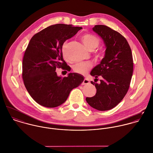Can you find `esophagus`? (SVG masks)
I'll return each instance as SVG.
<instances>
[{
  "instance_id": "34e87169",
  "label": "esophagus",
  "mask_w": 153,
  "mask_h": 153,
  "mask_svg": "<svg viewBox=\"0 0 153 153\" xmlns=\"http://www.w3.org/2000/svg\"><path fill=\"white\" fill-rule=\"evenodd\" d=\"M88 83H89V80L88 79H85L82 83V85H86V84H88Z\"/></svg>"
}]
</instances>
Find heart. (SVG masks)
Wrapping results in <instances>:
<instances>
[{
  "mask_svg": "<svg viewBox=\"0 0 153 153\" xmlns=\"http://www.w3.org/2000/svg\"><path fill=\"white\" fill-rule=\"evenodd\" d=\"M82 41L85 46L89 50H94L97 48L100 43L99 39L91 33H85L82 36ZM66 44H64L62 46V53L64 54ZM91 64L89 62H78L74 65L73 67V71L78 74H84L90 69Z\"/></svg>",
  "mask_w": 153,
  "mask_h": 153,
  "instance_id": "heart-1",
  "label": "heart"
}]
</instances>
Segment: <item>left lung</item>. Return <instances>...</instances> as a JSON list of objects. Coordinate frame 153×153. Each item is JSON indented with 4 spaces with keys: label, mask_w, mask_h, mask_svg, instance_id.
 Here are the masks:
<instances>
[{
    "label": "left lung",
    "mask_w": 153,
    "mask_h": 153,
    "mask_svg": "<svg viewBox=\"0 0 153 153\" xmlns=\"http://www.w3.org/2000/svg\"><path fill=\"white\" fill-rule=\"evenodd\" d=\"M92 30L102 38L106 48L104 58L91 72L94 80H98L99 76L102 77L99 84L91 82L96 93L86 100L92 108L105 111L115 107L128 92L133 73V59L128 41L118 32L103 25H95Z\"/></svg>",
    "instance_id": "left-lung-1"
}]
</instances>
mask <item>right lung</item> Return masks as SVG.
<instances>
[{
  "label": "right lung",
  "instance_id": "obj_1",
  "mask_svg": "<svg viewBox=\"0 0 153 153\" xmlns=\"http://www.w3.org/2000/svg\"><path fill=\"white\" fill-rule=\"evenodd\" d=\"M82 27L59 24L35 34L25 50L22 61L24 85L32 99L47 108H55L65 102L72 89L84 77L77 73L59 77L56 68L68 70L63 60L64 42L75 35Z\"/></svg>",
  "mask_w": 153,
  "mask_h": 153
}]
</instances>
